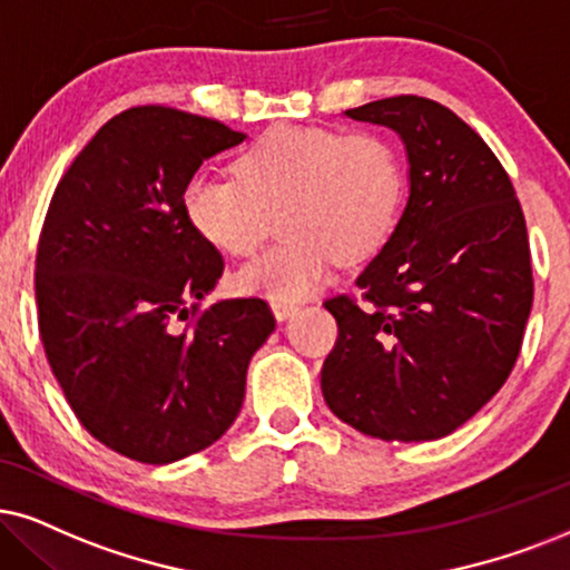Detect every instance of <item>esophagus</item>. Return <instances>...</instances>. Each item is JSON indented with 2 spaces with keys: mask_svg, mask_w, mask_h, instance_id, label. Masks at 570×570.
Segmentation results:
<instances>
[{
  "mask_svg": "<svg viewBox=\"0 0 570 570\" xmlns=\"http://www.w3.org/2000/svg\"><path fill=\"white\" fill-rule=\"evenodd\" d=\"M273 315H276L278 321H286V318H292L294 313H297L299 309V305L297 302H273Z\"/></svg>",
  "mask_w": 570,
  "mask_h": 570,
  "instance_id": "1",
  "label": "esophagus"
}]
</instances>
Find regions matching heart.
<instances>
[{"label": "heart", "instance_id": "heart-1", "mask_svg": "<svg viewBox=\"0 0 570 570\" xmlns=\"http://www.w3.org/2000/svg\"><path fill=\"white\" fill-rule=\"evenodd\" d=\"M405 199V165L376 131L273 126L239 157V176L197 170L184 186L191 228L223 255L249 257L281 213L276 247L236 273V286L297 302L336 261L363 263L384 247Z\"/></svg>", "mask_w": 570, "mask_h": 570}]
</instances>
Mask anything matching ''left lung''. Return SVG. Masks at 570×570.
<instances>
[{"label":"left lung","mask_w":570,"mask_h":570,"mask_svg":"<svg viewBox=\"0 0 570 570\" xmlns=\"http://www.w3.org/2000/svg\"><path fill=\"white\" fill-rule=\"evenodd\" d=\"M347 115L402 136L410 197L360 273L364 302H323L338 336L321 389L352 429L426 442L476 415L521 355L534 302L525 218L502 163L444 105L402 94Z\"/></svg>","instance_id":"8db88e82"}]
</instances>
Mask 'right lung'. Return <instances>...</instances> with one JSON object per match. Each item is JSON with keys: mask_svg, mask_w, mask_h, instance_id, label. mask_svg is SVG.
<instances>
[{"mask_svg": "<svg viewBox=\"0 0 570 570\" xmlns=\"http://www.w3.org/2000/svg\"><path fill=\"white\" fill-rule=\"evenodd\" d=\"M242 131L160 105L94 134L49 202L36 249L39 336L81 426L139 463L205 450L239 415L276 328L261 297L202 307L223 273L184 186Z\"/></svg>", "mask_w": 570, "mask_h": 570, "instance_id": "1", "label": "right lung"}]
</instances>
